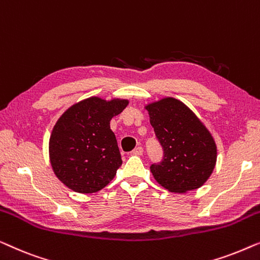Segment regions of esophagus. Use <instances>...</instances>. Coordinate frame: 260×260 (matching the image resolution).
<instances>
[{"instance_id": "obj_1", "label": "esophagus", "mask_w": 260, "mask_h": 260, "mask_svg": "<svg viewBox=\"0 0 260 260\" xmlns=\"http://www.w3.org/2000/svg\"><path fill=\"white\" fill-rule=\"evenodd\" d=\"M142 153H144V148H142L141 146H139V147L133 149L132 154H134V155H142Z\"/></svg>"}]
</instances>
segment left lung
Instances as JSON below:
<instances>
[{
  "label": "left lung",
  "mask_w": 260,
  "mask_h": 260,
  "mask_svg": "<svg viewBox=\"0 0 260 260\" xmlns=\"http://www.w3.org/2000/svg\"><path fill=\"white\" fill-rule=\"evenodd\" d=\"M145 108L164 149L162 161L151 166L155 180L174 193L202 187L217 162V146L210 131L174 98H164Z\"/></svg>",
  "instance_id": "1"
}]
</instances>
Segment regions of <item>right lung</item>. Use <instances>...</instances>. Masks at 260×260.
<instances>
[{"instance_id": "add662e5", "label": "right lung", "mask_w": 260, "mask_h": 260, "mask_svg": "<svg viewBox=\"0 0 260 260\" xmlns=\"http://www.w3.org/2000/svg\"><path fill=\"white\" fill-rule=\"evenodd\" d=\"M127 105L125 99L92 96L58 118L50 134L49 159L54 173L68 188L95 193L114 179L122 160L109 123Z\"/></svg>"}]
</instances>
